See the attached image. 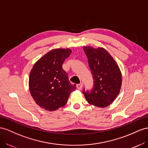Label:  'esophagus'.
<instances>
[{
    "label": "esophagus",
    "instance_id": "obj_1",
    "mask_svg": "<svg viewBox=\"0 0 148 148\" xmlns=\"http://www.w3.org/2000/svg\"><path fill=\"white\" fill-rule=\"evenodd\" d=\"M82 86H83L82 83H80V84H77V88H78L79 90H81L82 88Z\"/></svg>",
    "mask_w": 148,
    "mask_h": 148
}]
</instances>
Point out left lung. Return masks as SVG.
<instances>
[{
	"label": "left lung",
	"instance_id": "1",
	"mask_svg": "<svg viewBox=\"0 0 148 148\" xmlns=\"http://www.w3.org/2000/svg\"><path fill=\"white\" fill-rule=\"evenodd\" d=\"M92 78V89L82 93L90 104L106 107L116 99L121 86V73L115 61L106 50L90 46L84 47Z\"/></svg>",
	"mask_w": 148,
	"mask_h": 148
}]
</instances>
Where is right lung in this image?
Masks as SVG:
<instances>
[{"label":"right lung","mask_w":148,"mask_h":148,"mask_svg":"<svg viewBox=\"0 0 148 148\" xmlns=\"http://www.w3.org/2000/svg\"><path fill=\"white\" fill-rule=\"evenodd\" d=\"M70 49L50 51L38 61L29 74V92L36 103L48 111L64 106L75 85L71 84L62 64Z\"/></svg>","instance_id":"right-lung-1"}]
</instances>
